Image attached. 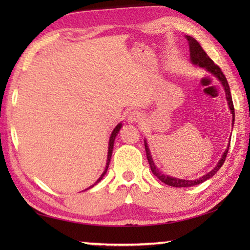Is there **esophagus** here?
Instances as JSON below:
<instances>
[{
  "label": "esophagus",
  "instance_id": "obj_1",
  "mask_svg": "<svg viewBox=\"0 0 250 250\" xmlns=\"http://www.w3.org/2000/svg\"><path fill=\"white\" fill-rule=\"evenodd\" d=\"M141 112L138 111V110H132V111L129 112L128 117H126V120L130 124H134V122H138L139 120L141 119Z\"/></svg>",
  "mask_w": 250,
  "mask_h": 250
}]
</instances>
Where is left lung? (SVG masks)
I'll list each match as a JSON object with an SVG mask.
<instances>
[{
  "mask_svg": "<svg viewBox=\"0 0 250 250\" xmlns=\"http://www.w3.org/2000/svg\"><path fill=\"white\" fill-rule=\"evenodd\" d=\"M185 37H186V40H188V45H189V55H191L192 64L201 67V68H204L206 71H208L210 75H213L214 77H216L223 84L224 90H225L228 107H229L231 116H232V125H234L235 110H234V104H232L230 89H229V86H228V83H227L225 75L223 74L221 68H219L217 65H215L214 62L211 61L208 56H207V54L204 52V49L202 48L200 43H198V42L194 39V37L188 36V35H186ZM145 146H146V159H147V162H149V164H150L152 173H153V174L158 177L161 182H163V183H166L170 186H173V188H188V186L198 185V184L203 183V182H205L208 179H210V177L216 174V172L222 167L224 162H225L228 149H229V145H228L227 149L223 153L221 160H219L218 163L216 164V167H215L213 170H210L208 173H206L205 175H203L200 177V179H196V180H184V179H176V177L167 175V174H164L163 172H161L159 168L156 167L154 161H153V159H152L151 152L149 149V146H147V143H146V140H145Z\"/></svg>",
  "mask_w": 250,
  "mask_h": 250,
  "instance_id": "obj_1",
  "label": "left lung"
}]
</instances>
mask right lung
Returning a JSON list of instances; mask_svg holds the SVG:
<instances>
[{
    "label": "right lung",
    "instance_id": "obj_1",
    "mask_svg": "<svg viewBox=\"0 0 250 250\" xmlns=\"http://www.w3.org/2000/svg\"><path fill=\"white\" fill-rule=\"evenodd\" d=\"M121 126H122V124H121V122H120L119 125H116V128L113 129V131H112V132H111V135H110V139H109V145H108V155H107V163H105V168H104V173H103V174L100 175L99 179L96 181V183H95V184H92L91 186H89V188H88L87 189H89L90 188H92V186H95L97 183H99V182H100L101 180H103V177L104 176L105 173H107V171H108V167H109V163H110V159H111V155H112L113 143H115V139H116V137H117V134L119 133V131H120V129H121ZM84 191H86V189H84Z\"/></svg>",
    "mask_w": 250,
    "mask_h": 250
}]
</instances>
